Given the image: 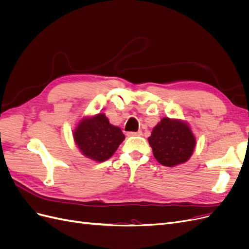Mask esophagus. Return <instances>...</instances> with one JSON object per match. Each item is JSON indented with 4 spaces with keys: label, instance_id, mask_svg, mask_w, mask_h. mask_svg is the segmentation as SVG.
Listing matches in <instances>:
<instances>
[{
    "label": "esophagus",
    "instance_id": "34e87169",
    "mask_svg": "<svg viewBox=\"0 0 249 249\" xmlns=\"http://www.w3.org/2000/svg\"><path fill=\"white\" fill-rule=\"evenodd\" d=\"M126 135H127V136H141L142 132L141 131H138V132H129Z\"/></svg>",
    "mask_w": 249,
    "mask_h": 249
}]
</instances>
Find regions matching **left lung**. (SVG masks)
<instances>
[{"instance_id":"obj_1","label":"left lung","mask_w":249,"mask_h":249,"mask_svg":"<svg viewBox=\"0 0 249 249\" xmlns=\"http://www.w3.org/2000/svg\"><path fill=\"white\" fill-rule=\"evenodd\" d=\"M148 142L156 160L173 167L190 159L196 140L187 124L164 117L153 129Z\"/></svg>"}]
</instances>
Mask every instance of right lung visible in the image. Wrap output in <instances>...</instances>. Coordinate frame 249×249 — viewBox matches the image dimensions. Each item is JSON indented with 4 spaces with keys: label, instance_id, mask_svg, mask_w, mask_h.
I'll return each mask as SVG.
<instances>
[{
    "label": "right lung",
    "instance_id": "right-lung-1",
    "mask_svg": "<svg viewBox=\"0 0 249 249\" xmlns=\"http://www.w3.org/2000/svg\"><path fill=\"white\" fill-rule=\"evenodd\" d=\"M73 139L82 154L97 162H104L115 153L124 139L118 126L112 125L104 113L82 119L73 132Z\"/></svg>",
    "mask_w": 249,
    "mask_h": 249
}]
</instances>
